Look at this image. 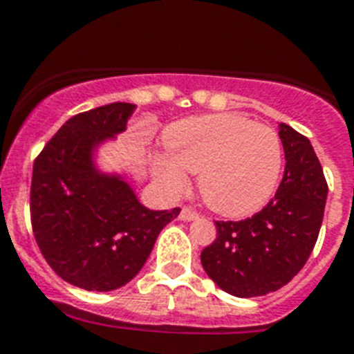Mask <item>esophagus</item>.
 <instances>
[{
  "mask_svg": "<svg viewBox=\"0 0 354 354\" xmlns=\"http://www.w3.org/2000/svg\"><path fill=\"white\" fill-rule=\"evenodd\" d=\"M200 216L194 209H191V207H183L182 212H180V220H183V222H192V220H196V218Z\"/></svg>",
  "mask_w": 354,
  "mask_h": 354,
  "instance_id": "34e87169",
  "label": "esophagus"
}]
</instances>
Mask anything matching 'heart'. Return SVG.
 I'll return each mask as SVG.
<instances>
[{
  "mask_svg": "<svg viewBox=\"0 0 354 354\" xmlns=\"http://www.w3.org/2000/svg\"><path fill=\"white\" fill-rule=\"evenodd\" d=\"M169 156L154 162L165 189L180 192L185 172L200 174L203 202L223 216H249L271 200L281 171V143L271 127L236 114L189 118L165 132Z\"/></svg>",
  "mask_w": 354,
  "mask_h": 354,
  "instance_id": "1",
  "label": "heart"
}]
</instances>
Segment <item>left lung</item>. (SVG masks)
<instances>
[{
    "instance_id": "8db88e82",
    "label": "left lung",
    "mask_w": 354,
    "mask_h": 354,
    "mask_svg": "<svg viewBox=\"0 0 354 354\" xmlns=\"http://www.w3.org/2000/svg\"><path fill=\"white\" fill-rule=\"evenodd\" d=\"M286 171L260 212L240 222H214L216 240L202 251V266L232 297H263L297 277L318 240L327 182L311 142L280 123Z\"/></svg>"
}]
</instances>
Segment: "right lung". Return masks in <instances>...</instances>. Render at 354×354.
<instances>
[{
	"mask_svg": "<svg viewBox=\"0 0 354 354\" xmlns=\"http://www.w3.org/2000/svg\"><path fill=\"white\" fill-rule=\"evenodd\" d=\"M132 103H109L65 122L37 154L30 220L57 277L87 291H114L136 277L163 227L180 214L151 211L125 180L103 174L93 154L125 131Z\"/></svg>",
	"mask_w": 354,
	"mask_h": 354,
	"instance_id": "obj_1",
	"label": "right lung"
}]
</instances>
